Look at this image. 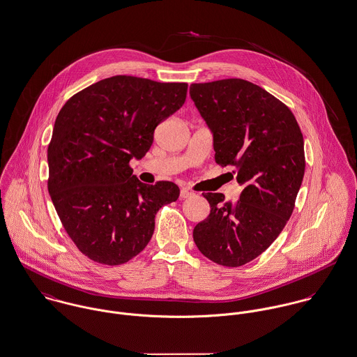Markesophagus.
<instances>
[{"label": "esophagus", "instance_id": "obj_1", "mask_svg": "<svg viewBox=\"0 0 357 357\" xmlns=\"http://www.w3.org/2000/svg\"><path fill=\"white\" fill-rule=\"evenodd\" d=\"M192 192L191 191H188V190H185V188H183L181 191H180V197L181 199H187V197H191L192 196Z\"/></svg>", "mask_w": 357, "mask_h": 357}]
</instances>
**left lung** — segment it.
Instances as JSON below:
<instances>
[{"label": "left lung", "mask_w": 357, "mask_h": 357, "mask_svg": "<svg viewBox=\"0 0 357 357\" xmlns=\"http://www.w3.org/2000/svg\"><path fill=\"white\" fill-rule=\"evenodd\" d=\"M190 96L213 133L215 162L236 169L243 187L236 203L204 194L210 215L194 229L199 251L238 267L259 257L292 215L303 183L304 140L292 112L243 79L191 84Z\"/></svg>", "instance_id": "8db88e82"}]
</instances>
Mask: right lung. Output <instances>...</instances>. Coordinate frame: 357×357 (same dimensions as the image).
<instances>
[{"label":"right lung","instance_id":"obj_1","mask_svg":"<svg viewBox=\"0 0 357 357\" xmlns=\"http://www.w3.org/2000/svg\"><path fill=\"white\" fill-rule=\"evenodd\" d=\"M187 83L113 76L60 110L47 149V188L68 236L90 259L117 266L151 240L157 211L178 199L174 183L143 184L130 167L154 130L185 102Z\"/></svg>","mask_w":357,"mask_h":357}]
</instances>
